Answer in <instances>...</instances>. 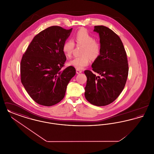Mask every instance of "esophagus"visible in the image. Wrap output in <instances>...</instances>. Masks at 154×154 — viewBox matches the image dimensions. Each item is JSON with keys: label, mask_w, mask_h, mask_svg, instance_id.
Listing matches in <instances>:
<instances>
[{"label": "esophagus", "mask_w": 154, "mask_h": 154, "mask_svg": "<svg viewBox=\"0 0 154 154\" xmlns=\"http://www.w3.org/2000/svg\"><path fill=\"white\" fill-rule=\"evenodd\" d=\"M82 70H80V69H76V73L77 74H80L81 73H82Z\"/></svg>", "instance_id": "obj_1"}]
</instances>
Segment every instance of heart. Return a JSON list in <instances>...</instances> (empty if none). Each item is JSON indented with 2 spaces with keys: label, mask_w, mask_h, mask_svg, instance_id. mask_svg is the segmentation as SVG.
I'll return each mask as SVG.
<instances>
[{
  "label": "heart",
  "mask_w": 154,
  "mask_h": 154,
  "mask_svg": "<svg viewBox=\"0 0 154 154\" xmlns=\"http://www.w3.org/2000/svg\"><path fill=\"white\" fill-rule=\"evenodd\" d=\"M73 41L77 45H82L80 57H76L68 62L69 66L77 69H82L88 66L91 62V58L96 59L101 52V45L95 40L93 36L85 28H80L73 35ZM74 43L72 40H68L62 45V51L67 58H70L73 53ZM91 58H90V57Z\"/></svg>",
  "instance_id": "1"
}]
</instances>
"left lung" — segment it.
<instances>
[{
  "label": "left lung",
  "instance_id": "left-lung-1",
  "mask_svg": "<svg viewBox=\"0 0 154 154\" xmlns=\"http://www.w3.org/2000/svg\"><path fill=\"white\" fill-rule=\"evenodd\" d=\"M99 33L101 52L92 65V70H85L87 81L85 97L91 104L104 106L113 102L121 94L127 80L129 66L126 52L117 35L106 26H94Z\"/></svg>",
  "mask_w": 154,
  "mask_h": 154
}]
</instances>
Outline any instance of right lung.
Returning a JSON list of instances; mask_svg holds the SVG:
<instances>
[{
    "mask_svg": "<svg viewBox=\"0 0 154 154\" xmlns=\"http://www.w3.org/2000/svg\"><path fill=\"white\" fill-rule=\"evenodd\" d=\"M52 26L36 35L23 54L20 65L22 85L37 103L51 106L64 97L67 85L75 74L73 66L64 67L62 45L72 32Z\"/></svg>",
    "mask_w": 154,
    "mask_h": 154,
    "instance_id": "add662e5",
    "label": "right lung"
}]
</instances>
